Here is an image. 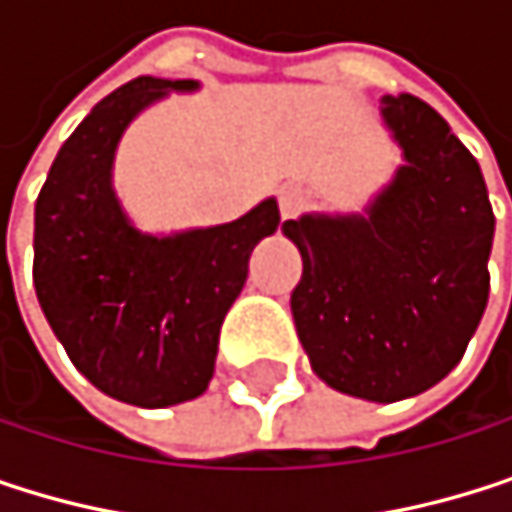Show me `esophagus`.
I'll return each mask as SVG.
<instances>
[{
	"mask_svg": "<svg viewBox=\"0 0 512 512\" xmlns=\"http://www.w3.org/2000/svg\"><path fill=\"white\" fill-rule=\"evenodd\" d=\"M303 194L297 191V188H291V185H285L282 191H279V212H282V218H297L300 212H303Z\"/></svg>",
	"mask_w": 512,
	"mask_h": 512,
	"instance_id": "1",
	"label": "esophagus"
}]
</instances>
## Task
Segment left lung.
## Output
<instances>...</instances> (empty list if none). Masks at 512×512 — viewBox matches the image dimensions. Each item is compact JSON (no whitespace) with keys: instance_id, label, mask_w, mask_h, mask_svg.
<instances>
[{"instance_id":"1","label":"left lung","mask_w":512,"mask_h":512,"mask_svg":"<svg viewBox=\"0 0 512 512\" xmlns=\"http://www.w3.org/2000/svg\"><path fill=\"white\" fill-rule=\"evenodd\" d=\"M405 164L363 215L282 224L303 254L297 336L333 390L399 402L462 360L489 303L495 215L477 158L426 101L384 95Z\"/></svg>"}]
</instances>
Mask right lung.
I'll return each instance as SVG.
<instances>
[{
    "mask_svg": "<svg viewBox=\"0 0 512 512\" xmlns=\"http://www.w3.org/2000/svg\"><path fill=\"white\" fill-rule=\"evenodd\" d=\"M197 80L137 77L62 143L35 200V294L65 354L101 393L167 408L197 399L215 372L218 333L248 258L282 215L270 197L230 224L173 236L140 233L122 212L110 170L128 122Z\"/></svg>",
    "mask_w": 512,
    "mask_h": 512,
    "instance_id": "add662e5",
    "label": "right lung"
}]
</instances>
